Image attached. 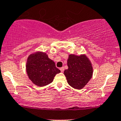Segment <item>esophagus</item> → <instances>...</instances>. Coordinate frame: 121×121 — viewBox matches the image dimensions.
Returning <instances> with one entry per match:
<instances>
[{"label": "esophagus", "mask_w": 121, "mask_h": 121, "mask_svg": "<svg viewBox=\"0 0 121 121\" xmlns=\"http://www.w3.org/2000/svg\"><path fill=\"white\" fill-rule=\"evenodd\" d=\"M60 71H61V72H63L64 71V68L61 67V68H60Z\"/></svg>", "instance_id": "obj_1"}]
</instances>
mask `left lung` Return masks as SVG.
<instances>
[{
    "instance_id": "left-lung-1",
    "label": "left lung",
    "mask_w": 121,
    "mask_h": 121,
    "mask_svg": "<svg viewBox=\"0 0 121 121\" xmlns=\"http://www.w3.org/2000/svg\"><path fill=\"white\" fill-rule=\"evenodd\" d=\"M68 69L64 71L67 82L71 87L80 90L91 79L93 69L91 62L86 55H69L67 61Z\"/></svg>"
}]
</instances>
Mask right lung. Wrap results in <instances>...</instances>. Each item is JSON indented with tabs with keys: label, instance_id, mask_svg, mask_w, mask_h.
<instances>
[{
	"label": "right lung",
	"instance_id": "obj_1",
	"mask_svg": "<svg viewBox=\"0 0 121 121\" xmlns=\"http://www.w3.org/2000/svg\"><path fill=\"white\" fill-rule=\"evenodd\" d=\"M26 67L29 79L39 87L51 83L56 75L60 72L53 61L45 53L41 52L29 56Z\"/></svg>",
	"mask_w": 121,
	"mask_h": 121
}]
</instances>
